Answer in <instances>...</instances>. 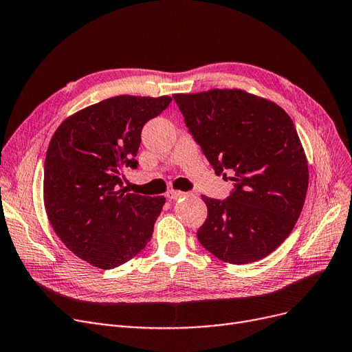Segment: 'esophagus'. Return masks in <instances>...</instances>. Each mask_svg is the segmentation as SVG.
I'll list each match as a JSON object with an SVG mask.
<instances>
[{"label":"esophagus","mask_w":352,"mask_h":352,"mask_svg":"<svg viewBox=\"0 0 352 352\" xmlns=\"http://www.w3.org/2000/svg\"><path fill=\"white\" fill-rule=\"evenodd\" d=\"M186 195H188V194L187 192H182V191H173V190L166 191V194H165V197L168 198V200H178V198L186 197Z\"/></svg>","instance_id":"esophagus-1"}]
</instances>
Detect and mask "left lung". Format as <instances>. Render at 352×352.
I'll use <instances>...</instances> for the list:
<instances>
[{"mask_svg":"<svg viewBox=\"0 0 352 352\" xmlns=\"http://www.w3.org/2000/svg\"><path fill=\"white\" fill-rule=\"evenodd\" d=\"M192 140L217 175H233L224 200L203 197L201 246L232 265L278 249L294 230L308 190V162L292 119L243 90L174 95Z\"/></svg>","mask_w":352,"mask_h":352,"instance_id":"8db88e82","label":"left lung"}]
</instances>
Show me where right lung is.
Instances as JSON below:
<instances>
[{
	"label": "right lung",
	"mask_w": 352,
	"mask_h": 352,
	"mask_svg": "<svg viewBox=\"0 0 352 352\" xmlns=\"http://www.w3.org/2000/svg\"><path fill=\"white\" fill-rule=\"evenodd\" d=\"M170 96H115L58 126L44 161V204L69 250L100 269H115L145 249L164 197L124 190L120 173L135 160L144 125Z\"/></svg>",
	"instance_id": "1"
}]
</instances>
